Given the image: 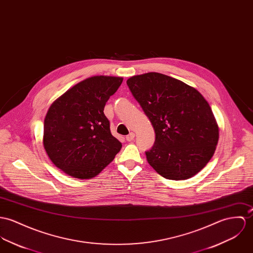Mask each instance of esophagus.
Masks as SVG:
<instances>
[{
    "mask_svg": "<svg viewBox=\"0 0 253 253\" xmlns=\"http://www.w3.org/2000/svg\"><path fill=\"white\" fill-rule=\"evenodd\" d=\"M134 137H135V134H134L133 132H130L128 135H126V139L128 142H130V141H132V140L134 139Z\"/></svg>",
    "mask_w": 253,
    "mask_h": 253,
    "instance_id": "esophagus-1",
    "label": "esophagus"
}]
</instances>
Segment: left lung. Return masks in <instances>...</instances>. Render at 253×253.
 <instances>
[{
  "label": "left lung",
  "instance_id": "1",
  "mask_svg": "<svg viewBox=\"0 0 253 253\" xmlns=\"http://www.w3.org/2000/svg\"><path fill=\"white\" fill-rule=\"evenodd\" d=\"M126 84L151 121L156 140L146 152L163 178L186 180L201 171L214 154L218 126L203 95L184 82L148 72Z\"/></svg>",
  "mask_w": 253,
  "mask_h": 253
}]
</instances>
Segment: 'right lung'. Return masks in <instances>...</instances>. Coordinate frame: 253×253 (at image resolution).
<instances>
[{
  "mask_svg": "<svg viewBox=\"0 0 253 253\" xmlns=\"http://www.w3.org/2000/svg\"><path fill=\"white\" fill-rule=\"evenodd\" d=\"M123 82L122 77L92 76L73 86L49 107L43 146L51 161L78 179L98 175L121 151L111 134L104 106Z\"/></svg>",
  "mask_w": 253,
  "mask_h": 253,
  "instance_id": "right-lung-1",
  "label": "right lung"
}]
</instances>
